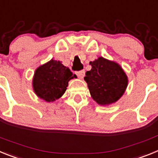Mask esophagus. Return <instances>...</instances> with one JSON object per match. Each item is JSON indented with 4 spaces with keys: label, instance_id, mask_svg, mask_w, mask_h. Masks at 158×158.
<instances>
[{
    "label": "esophagus",
    "instance_id": "1",
    "mask_svg": "<svg viewBox=\"0 0 158 158\" xmlns=\"http://www.w3.org/2000/svg\"><path fill=\"white\" fill-rule=\"evenodd\" d=\"M84 74H85L84 70H82V71H76V75H77V76L79 78V79H83V76H84Z\"/></svg>",
    "mask_w": 158,
    "mask_h": 158
}]
</instances>
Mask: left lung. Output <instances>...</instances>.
Wrapping results in <instances>:
<instances>
[{"label":"left lung","mask_w":158,"mask_h":158,"mask_svg":"<svg viewBox=\"0 0 158 158\" xmlns=\"http://www.w3.org/2000/svg\"><path fill=\"white\" fill-rule=\"evenodd\" d=\"M91 69L86 72L90 95L99 105L114 103L123 95L128 85V78L117 63L103 57L90 62Z\"/></svg>","instance_id":"left-lung-1"}]
</instances>
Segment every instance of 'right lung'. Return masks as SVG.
<instances>
[{"instance_id": "obj_1", "label": "right lung", "mask_w": 158, "mask_h": 158, "mask_svg": "<svg viewBox=\"0 0 158 158\" xmlns=\"http://www.w3.org/2000/svg\"><path fill=\"white\" fill-rule=\"evenodd\" d=\"M75 76L61 62L52 59L35 70L32 79L34 92L46 102H54L65 93L69 80Z\"/></svg>"}]
</instances>
